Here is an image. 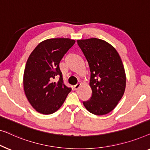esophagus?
<instances>
[{"label": "esophagus", "mask_w": 150, "mask_h": 150, "mask_svg": "<svg viewBox=\"0 0 150 150\" xmlns=\"http://www.w3.org/2000/svg\"><path fill=\"white\" fill-rule=\"evenodd\" d=\"M80 86H81V83H78L76 84L75 86H74V87H73V88H74V90H77V89H79Z\"/></svg>", "instance_id": "34e87169"}]
</instances>
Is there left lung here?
<instances>
[{"label":"left lung","instance_id":"8db88e82","mask_svg":"<svg viewBox=\"0 0 150 150\" xmlns=\"http://www.w3.org/2000/svg\"><path fill=\"white\" fill-rule=\"evenodd\" d=\"M89 64L92 94L83 101L86 109L94 115L111 112L124 95L126 73L116 50L104 40L91 38L77 40Z\"/></svg>","mask_w":150,"mask_h":150}]
</instances>
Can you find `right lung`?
<instances>
[{"label": "right lung", "instance_id": "obj_1", "mask_svg": "<svg viewBox=\"0 0 150 150\" xmlns=\"http://www.w3.org/2000/svg\"><path fill=\"white\" fill-rule=\"evenodd\" d=\"M75 43L68 38L49 39L41 42L29 56L23 84L27 99L37 112L45 115L56 112L71 91L63 83L59 63ZM56 76L60 78L55 82Z\"/></svg>", "mask_w": 150, "mask_h": 150}]
</instances>
